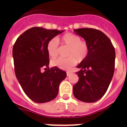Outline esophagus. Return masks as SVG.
Masks as SVG:
<instances>
[{
    "instance_id": "1",
    "label": "esophagus",
    "mask_w": 127,
    "mask_h": 127,
    "mask_svg": "<svg viewBox=\"0 0 127 127\" xmlns=\"http://www.w3.org/2000/svg\"><path fill=\"white\" fill-rule=\"evenodd\" d=\"M70 74H71V72H69V71H67V76H70Z\"/></svg>"
}]
</instances>
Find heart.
I'll list each match as a JSON object with an SVG mask.
<instances>
[{"mask_svg":"<svg viewBox=\"0 0 127 127\" xmlns=\"http://www.w3.org/2000/svg\"><path fill=\"white\" fill-rule=\"evenodd\" d=\"M62 44L69 48L67 51V58H58L51 61V65L61 69L67 70L74 65L76 63L83 61L89 53L88 43L82 41L80 37L72 33H67L60 37ZM46 50L48 53L52 58L58 55V42L57 39H52L47 43Z\"/></svg>","mask_w":127,"mask_h":127,"instance_id":"1","label":"heart"}]
</instances>
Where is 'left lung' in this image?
Returning <instances> with one entry per match:
<instances>
[{
	"label": "left lung",
	"instance_id": "left-lung-1",
	"mask_svg": "<svg viewBox=\"0 0 127 127\" xmlns=\"http://www.w3.org/2000/svg\"><path fill=\"white\" fill-rule=\"evenodd\" d=\"M85 39L89 53L77 66L79 80L73 86L74 97L85 102L97 101L107 90L115 66V50L111 41L102 32L83 28L74 30Z\"/></svg>",
	"mask_w": 127,
	"mask_h": 127
}]
</instances>
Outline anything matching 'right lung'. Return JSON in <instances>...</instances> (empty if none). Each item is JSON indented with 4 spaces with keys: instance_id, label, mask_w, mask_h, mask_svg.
<instances>
[{
    "instance_id": "add662e5",
    "label": "right lung",
    "mask_w": 127,
    "mask_h": 127,
    "mask_svg": "<svg viewBox=\"0 0 127 127\" xmlns=\"http://www.w3.org/2000/svg\"><path fill=\"white\" fill-rule=\"evenodd\" d=\"M63 32L32 27L20 35L13 46L16 76L25 94L35 102H47L56 98L60 83L67 76L58 67L49 68L46 50L48 41Z\"/></svg>"
}]
</instances>
